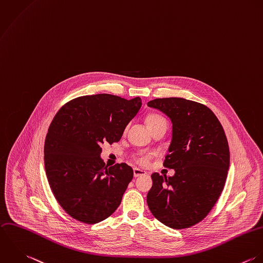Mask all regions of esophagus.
<instances>
[{
	"label": "esophagus",
	"mask_w": 263,
	"mask_h": 263,
	"mask_svg": "<svg viewBox=\"0 0 263 263\" xmlns=\"http://www.w3.org/2000/svg\"><path fill=\"white\" fill-rule=\"evenodd\" d=\"M147 173L143 170H140V168H134V176L135 177H139V176H142V175H146Z\"/></svg>",
	"instance_id": "esophagus-1"
}]
</instances>
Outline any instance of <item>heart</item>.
I'll return each instance as SVG.
<instances>
[{
  "label": "heart",
  "instance_id": "b5f03b06",
  "mask_svg": "<svg viewBox=\"0 0 263 263\" xmlns=\"http://www.w3.org/2000/svg\"><path fill=\"white\" fill-rule=\"evenodd\" d=\"M163 121H165V119L162 116L157 115V114H153V115H150L147 118L146 123H147L148 126H150V125H153V124H156V123H159V122H163ZM149 159H150V155H142V156L138 157L137 160H138L139 163H141L143 165H146L148 163Z\"/></svg>",
  "mask_w": 263,
  "mask_h": 263
}]
</instances>
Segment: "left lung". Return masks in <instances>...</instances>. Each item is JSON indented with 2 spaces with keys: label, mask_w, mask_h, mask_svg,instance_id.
Listing matches in <instances>:
<instances>
[{
  "label": "left lung",
  "mask_w": 263,
  "mask_h": 263,
  "mask_svg": "<svg viewBox=\"0 0 263 263\" xmlns=\"http://www.w3.org/2000/svg\"><path fill=\"white\" fill-rule=\"evenodd\" d=\"M170 117L173 137L164 166L168 178L154 173L147 195L152 214L163 224L186 229L200 222L219 198L230 167L228 140L215 114L205 105L182 98L147 104Z\"/></svg>",
  "instance_id": "obj_1"
}]
</instances>
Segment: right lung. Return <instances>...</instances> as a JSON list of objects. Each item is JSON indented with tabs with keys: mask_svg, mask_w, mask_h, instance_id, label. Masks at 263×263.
Instances as JSON below:
<instances>
[{
	"mask_svg": "<svg viewBox=\"0 0 263 263\" xmlns=\"http://www.w3.org/2000/svg\"><path fill=\"white\" fill-rule=\"evenodd\" d=\"M142 106L109 93L79 97L65 104L45 141V170L61 207L74 219L93 224L120 205L134 172L125 163L106 166L101 144L118 142Z\"/></svg>",
	"mask_w": 263,
	"mask_h": 263,
	"instance_id": "1",
	"label": "right lung"
}]
</instances>
